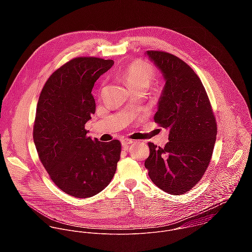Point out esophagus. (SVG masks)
Here are the masks:
<instances>
[{
  "label": "esophagus",
  "mask_w": 252,
  "mask_h": 252,
  "mask_svg": "<svg viewBox=\"0 0 252 252\" xmlns=\"http://www.w3.org/2000/svg\"><path fill=\"white\" fill-rule=\"evenodd\" d=\"M133 142H134V141H133V140H130V139H122V140H121V144H122L123 146H127V145L132 144Z\"/></svg>",
  "instance_id": "34e87169"
}]
</instances>
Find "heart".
I'll return each instance as SVG.
<instances>
[{
  "label": "heart",
  "instance_id": "b5f03b06",
  "mask_svg": "<svg viewBox=\"0 0 252 252\" xmlns=\"http://www.w3.org/2000/svg\"><path fill=\"white\" fill-rule=\"evenodd\" d=\"M155 76L154 69L143 61L131 63L123 72V78L128 87H147Z\"/></svg>",
  "mask_w": 252,
  "mask_h": 252
}]
</instances>
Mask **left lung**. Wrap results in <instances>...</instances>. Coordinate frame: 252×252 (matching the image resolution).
<instances>
[{"label": "left lung", "mask_w": 252, "mask_h": 252, "mask_svg": "<svg viewBox=\"0 0 252 252\" xmlns=\"http://www.w3.org/2000/svg\"><path fill=\"white\" fill-rule=\"evenodd\" d=\"M161 71L165 85L154 121L169 130L164 147L148 143L144 162L153 183L172 195L193 188L206 173L216 144V117L195 72L177 56L163 51H146Z\"/></svg>", "instance_id": "8db88e82"}]
</instances>
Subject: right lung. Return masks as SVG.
I'll return each mask as SVG.
<instances>
[{"label":"right lung","instance_id":"1","mask_svg":"<svg viewBox=\"0 0 252 252\" xmlns=\"http://www.w3.org/2000/svg\"><path fill=\"white\" fill-rule=\"evenodd\" d=\"M113 60L74 58L45 82L36 106L33 138L40 162L52 181L76 198L107 187L120 159L121 144L87 137L85 123L95 113L91 91Z\"/></svg>","mask_w":252,"mask_h":252}]
</instances>
